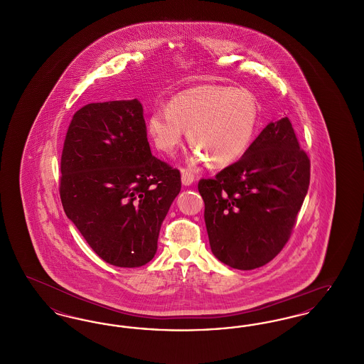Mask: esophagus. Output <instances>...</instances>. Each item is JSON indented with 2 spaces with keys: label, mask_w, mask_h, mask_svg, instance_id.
Here are the masks:
<instances>
[{
  "label": "esophagus",
  "mask_w": 364,
  "mask_h": 364,
  "mask_svg": "<svg viewBox=\"0 0 364 364\" xmlns=\"http://www.w3.org/2000/svg\"><path fill=\"white\" fill-rule=\"evenodd\" d=\"M193 180H195L193 174L187 172V171H181V183H183V186L190 187L191 184L193 183Z\"/></svg>",
  "instance_id": "1"
}]
</instances>
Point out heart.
Segmentation results:
<instances>
[{
	"label": "heart",
	"mask_w": 364,
	"mask_h": 364,
	"mask_svg": "<svg viewBox=\"0 0 364 364\" xmlns=\"http://www.w3.org/2000/svg\"><path fill=\"white\" fill-rule=\"evenodd\" d=\"M259 109L255 97L228 86H199L176 94L168 107L154 109L146 122L156 149L171 156L188 131L191 164L214 168L236 162L255 136Z\"/></svg>",
	"instance_id": "b5f03b06"
}]
</instances>
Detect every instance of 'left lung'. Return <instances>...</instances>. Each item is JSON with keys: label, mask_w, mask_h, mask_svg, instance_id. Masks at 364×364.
I'll use <instances>...</instances> for the list:
<instances>
[{"label": "left lung", "mask_w": 364, "mask_h": 364, "mask_svg": "<svg viewBox=\"0 0 364 364\" xmlns=\"http://www.w3.org/2000/svg\"><path fill=\"white\" fill-rule=\"evenodd\" d=\"M310 186V159L288 117L269 122L242 158L198 184L211 252L237 270L273 259L287 244Z\"/></svg>", "instance_id": "8db88e82"}]
</instances>
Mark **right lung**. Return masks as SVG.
I'll return each mask as SVG.
<instances>
[{"label":"right lung","instance_id":"obj_1","mask_svg":"<svg viewBox=\"0 0 364 364\" xmlns=\"http://www.w3.org/2000/svg\"><path fill=\"white\" fill-rule=\"evenodd\" d=\"M61 174L64 211L101 259L140 267L154 258L181 178L151 154L138 100L79 109L64 141Z\"/></svg>","mask_w":364,"mask_h":364}]
</instances>
